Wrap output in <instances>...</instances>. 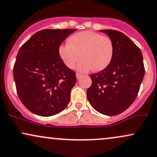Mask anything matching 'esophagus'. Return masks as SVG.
<instances>
[{"label": "esophagus", "mask_w": 157, "mask_h": 157, "mask_svg": "<svg viewBox=\"0 0 157 157\" xmlns=\"http://www.w3.org/2000/svg\"><path fill=\"white\" fill-rule=\"evenodd\" d=\"M82 76V75L81 74V73H76V78L77 79H80L81 77Z\"/></svg>", "instance_id": "obj_1"}]
</instances>
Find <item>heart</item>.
Returning a JSON list of instances; mask_svg holds the SVG:
<instances>
[{
	"label": "heart",
	"instance_id": "b5f03b06",
	"mask_svg": "<svg viewBox=\"0 0 157 157\" xmlns=\"http://www.w3.org/2000/svg\"><path fill=\"white\" fill-rule=\"evenodd\" d=\"M59 54L63 63L69 68L87 72L93 69L100 71L111 63L113 55V44L111 39L98 33L86 30L73 34L67 39V44L61 45Z\"/></svg>",
	"mask_w": 157,
	"mask_h": 157
}]
</instances>
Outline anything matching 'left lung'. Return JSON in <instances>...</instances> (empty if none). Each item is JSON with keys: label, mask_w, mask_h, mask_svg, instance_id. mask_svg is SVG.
Here are the masks:
<instances>
[{"label": "left lung", "mask_w": 157, "mask_h": 157, "mask_svg": "<svg viewBox=\"0 0 157 157\" xmlns=\"http://www.w3.org/2000/svg\"><path fill=\"white\" fill-rule=\"evenodd\" d=\"M113 44V55L109 65L90 75L92 85L86 91L90 105L99 113L116 116L134 102L144 79L145 68L142 52L122 33L102 30Z\"/></svg>", "instance_id": "1"}]
</instances>
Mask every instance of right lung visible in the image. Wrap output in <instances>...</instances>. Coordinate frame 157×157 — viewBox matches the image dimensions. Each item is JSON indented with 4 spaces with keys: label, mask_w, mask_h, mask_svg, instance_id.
<instances>
[{
    "label": "right lung",
    "mask_w": 157,
    "mask_h": 157,
    "mask_svg": "<svg viewBox=\"0 0 157 157\" xmlns=\"http://www.w3.org/2000/svg\"><path fill=\"white\" fill-rule=\"evenodd\" d=\"M75 30H40L19 50L13 69L17 92L23 105L36 115L51 117L68 105L76 76L63 63L59 48Z\"/></svg>",
    "instance_id": "obj_1"
}]
</instances>
